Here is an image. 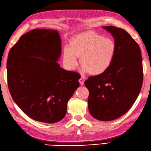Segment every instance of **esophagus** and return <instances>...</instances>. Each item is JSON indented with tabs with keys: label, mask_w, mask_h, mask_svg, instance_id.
Segmentation results:
<instances>
[{
	"label": "esophagus",
	"mask_w": 151,
	"mask_h": 151,
	"mask_svg": "<svg viewBox=\"0 0 151 151\" xmlns=\"http://www.w3.org/2000/svg\"><path fill=\"white\" fill-rule=\"evenodd\" d=\"M79 82L80 85H84V79H83L80 78V79H79Z\"/></svg>",
	"instance_id": "esophagus-1"
}]
</instances>
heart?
Masks as SVG:
<instances>
[{
  "mask_svg": "<svg viewBox=\"0 0 151 151\" xmlns=\"http://www.w3.org/2000/svg\"><path fill=\"white\" fill-rule=\"evenodd\" d=\"M116 45L112 39L93 31H86L73 35L69 46L63 49V63L67 68L74 69L78 57L83 70L92 76H99L108 70L114 59Z\"/></svg>",
  "mask_w": 151,
  "mask_h": 151,
  "instance_id": "heart-1",
  "label": "heart"
}]
</instances>
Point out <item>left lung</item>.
<instances>
[{"instance_id": "1", "label": "left lung", "mask_w": 151, "mask_h": 151, "mask_svg": "<svg viewBox=\"0 0 151 151\" xmlns=\"http://www.w3.org/2000/svg\"><path fill=\"white\" fill-rule=\"evenodd\" d=\"M103 28L114 38V59L105 73L89 77L85 85L90 114L100 121H112L125 114L138 98L143 84L142 57L138 43L125 30Z\"/></svg>"}]
</instances>
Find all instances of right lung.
Listing matches in <instances>:
<instances>
[{
    "label": "right lung",
    "instance_id": "obj_1",
    "mask_svg": "<svg viewBox=\"0 0 151 151\" xmlns=\"http://www.w3.org/2000/svg\"><path fill=\"white\" fill-rule=\"evenodd\" d=\"M61 54L59 33L47 29L25 33L9 52L10 94L22 112L35 121L61 120L68 100L79 86V73L63 69L57 63Z\"/></svg>",
    "mask_w": 151,
    "mask_h": 151
}]
</instances>
